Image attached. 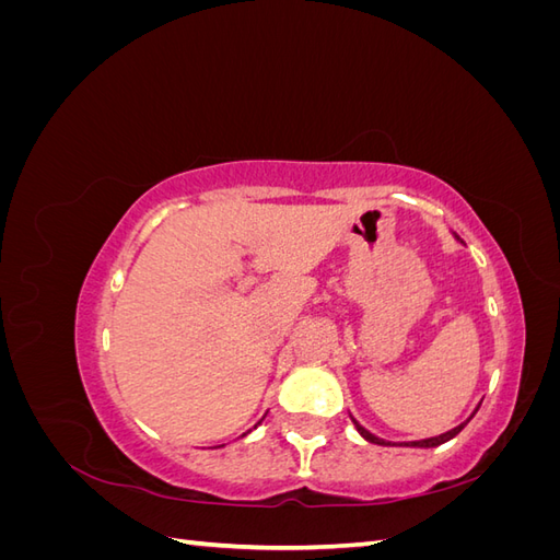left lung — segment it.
<instances>
[{"label": "left lung", "mask_w": 560, "mask_h": 560, "mask_svg": "<svg viewBox=\"0 0 560 560\" xmlns=\"http://www.w3.org/2000/svg\"><path fill=\"white\" fill-rule=\"evenodd\" d=\"M352 422H354V428H358V432L366 439V442H371V444H378V446H393L389 442H383V439H378L376 434H371L369 430H364L358 420L352 418ZM467 425V422H463V425H457V428H453L451 432H446V434H439V436H432V439H422V442H409V444H404V446H418V448H432V446H439V444H446L448 439H453L457 432H460L463 428Z\"/></svg>", "instance_id": "1"}]
</instances>
